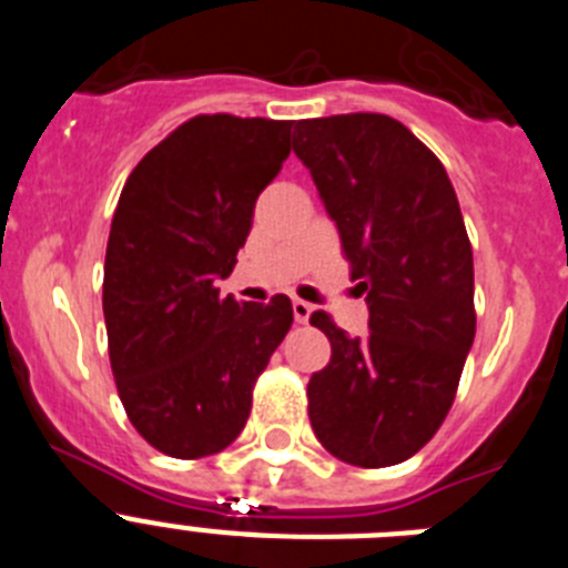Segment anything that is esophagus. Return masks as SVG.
I'll list each match as a JSON object with an SVG mask.
<instances>
[{"instance_id":"obj_1","label":"esophagus","mask_w":568,"mask_h":568,"mask_svg":"<svg viewBox=\"0 0 568 568\" xmlns=\"http://www.w3.org/2000/svg\"><path fill=\"white\" fill-rule=\"evenodd\" d=\"M293 315H295V321H298V324H304V321H310V315H313V304L295 298L293 301Z\"/></svg>"}]
</instances>
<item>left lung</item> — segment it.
<instances>
[{
    "label": "left lung",
    "mask_w": 568,
    "mask_h": 568,
    "mask_svg": "<svg viewBox=\"0 0 568 568\" xmlns=\"http://www.w3.org/2000/svg\"><path fill=\"white\" fill-rule=\"evenodd\" d=\"M293 150L369 307L361 338L324 310L310 315L333 346L307 384L310 424L344 464H400L444 424L475 341V270L458 195L438 155L393 115L304 119Z\"/></svg>",
    "instance_id": "left-lung-1"
}]
</instances>
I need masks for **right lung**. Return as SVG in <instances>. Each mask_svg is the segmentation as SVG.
I'll return each instance as SVG.
<instances>
[{
    "instance_id": "right-lung-1",
    "label": "right lung",
    "mask_w": 568,
    "mask_h": 568,
    "mask_svg": "<svg viewBox=\"0 0 568 568\" xmlns=\"http://www.w3.org/2000/svg\"><path fill=\"white\" fill-rule=\"evenodd\" d=\"M293 122L193 115L124 182L104 255L102 307L130 424L170 458L227 449L253 386L293 327V304L222 298L255 199L290 155Z\"/></svg>"
}]
</instances>
